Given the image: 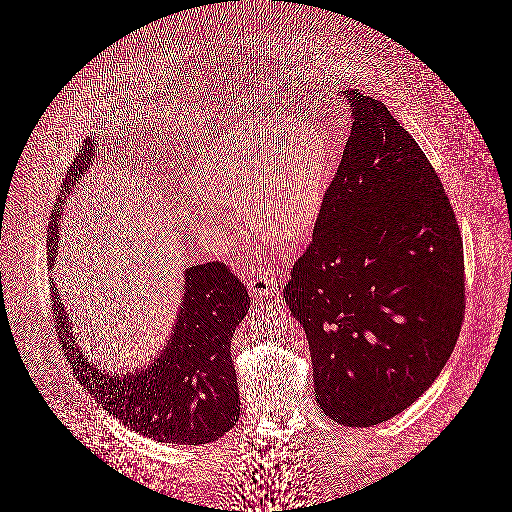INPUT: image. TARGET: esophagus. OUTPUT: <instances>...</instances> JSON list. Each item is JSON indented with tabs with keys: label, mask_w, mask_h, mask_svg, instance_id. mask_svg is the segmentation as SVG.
Instances as JSON below:
<instances>
[{
	"label": "esophagus",
	"mask_w": 512,
	"mask_h": 512,
	"mask_svg": "<svg viewBox=\"0 0 512 512\" xmlns=\"http://www.w3.org/2000/svg\"><path fill=\"white\" fill-rule=\"evenodd\" d=\"M249 291L251 295L257 296V298H268V296H274L278 293L279 279L276 274H257L255 278H251L248 281Z\"/></svg>",
	"instance_id": "34e87169"
}]
</instances>
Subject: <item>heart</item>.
<instances>
[{"label":"heart","mask_w":512,"mask_h":512,"mask_svg":"<svg viewBox=\"0 0 512 512\" xmlns=\"http://www.w3.org/2000/svg\"><path fill=\"white\" fill-rule=\"evenodd\" d=\"M330 161L323 135L308 125L246 118L195 159L191 180L199 195L182 204V216L193 233L214 242L238 216L229 202H248L266 227L293 240L321 216Z\"/></svg>","instance_id":"b5f03b06"}]
</instances>
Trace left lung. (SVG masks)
<instances>
[{
	"instance_id": "8db88e82",
	"label": "left lung",
	"mask_w": 512,
	"mask_h": 512,
	"mask_svg": "<svg viewBox=\"0 0 512 512\" xmlns=\"http://www.w3.org/2000/svg\"><path fill=\"white\" fill-rule=\"evenodd\" d=\"M353 127L283 296L306 330L317 403L392 419L434 383L465 313L464 244L428 157L387 107L347 92Z\"/></svg>"
}]
</instances>
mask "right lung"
Wrapping results in <instances>:
<instances>
[{
	"label": "right lung",
	"instance_id": "right-lung-1",
	"mask_svg": "<svg viewBox=\"0 0 512 512\" xmlns=\"http://www.w3.org/2000/svg\"><path fill=\"white\" fill-rule=\"evenodd\" d=\"M62 210L63 199H58L48 234L50 268L56 263ZM182 298L163 353L154 364L125 377L101 372L82 355L62 302L54 304H58L56 313L65 326L63 349L95 402L137 434L161 443L204 445L233 430L240 419L231 341L251 300L238 276L217 261L187 268Z\"/></svg>",
	"mask_w": 512,
	"mask_h": 512
}]
</instances>
